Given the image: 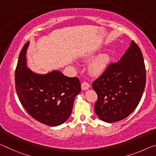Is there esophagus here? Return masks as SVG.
I'll return each instance as SVG.
<instances>
[{"mask_svg": "<svg viewBox=\"0 0 156 156\" xmlns=\"http://www.w3.org/2000/svg\"><path fill=\"white\" fill-rule=\"evenodd\" d=\"M81 90H85L88 89V88H90V85L88 82H86V81H84V82H83L82 83H81Z\"/></svg>", "mask_w": 156, "mask_h": 156, "instance_id": "1", "label": "esophagus"}]
</instances>
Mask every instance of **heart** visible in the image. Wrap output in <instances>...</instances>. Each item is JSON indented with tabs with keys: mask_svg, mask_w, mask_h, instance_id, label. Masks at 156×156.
Segmentation results:
<instances>
[{
	"mask_svg": "<svg viewBox=\"0 0 156 156\" xmlns=\"http://www.w3.org/2000/svg\"><path fill=\"white\" fill-rule=\"evenodd\" d=\"M109 57L107 54H101L95 58L92 64L90 65V71L93 73H98L104 70L106 66L107 61H108Z\"/></svg>",
	"mask_w": 156,
	"mask_h": 156,
	"instance_id": "obj_1",
	"label": "heart"
}]
</instances>
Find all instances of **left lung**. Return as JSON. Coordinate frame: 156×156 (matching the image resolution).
<instances>
[{
    "label": "left lung",
    "instance_id": "obj_1",
    "mask_svg": "<svg viewBox=\"0 0 156 156\" xmlns=\"http://www.w3.org/2000/svg\"><path fill=\"white\" fill-rule=\"evenodd\" d=\"M146 84V68L140 48L134 41L117 63L109 64L92 83L98 95L94 109L107 123L128 117L140 102Z\"/></svg>",
    "mask_w": 156,
    "mask_h": 156
}]
</instances>
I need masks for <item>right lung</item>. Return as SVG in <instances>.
<instances>
[{
  "instance_id": "obj_1",
  "label": "right lung",
  "mask_w": 156,
  "mask_h": 156,
  "mask_svg": "<svg viewBox=\"0 0 156 156\" xmlns=\"http://www.w3.org/2000/svg\"><path fill=\"white\" fill-rule=\"evenodd\" d=\"M28 45L29 42L21 49L14 75L19 99L37 121L49 126L61 125L70 116L74 100L81 91L80 81L59 70L44 75L33 73L26 66Z\"/></svg>"
}]
</instances>
